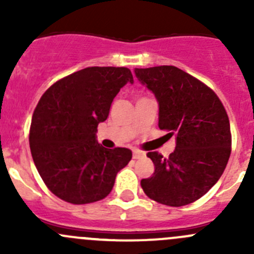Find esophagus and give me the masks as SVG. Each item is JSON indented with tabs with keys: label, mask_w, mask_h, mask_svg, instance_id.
<instances>
[{
	"label": "esophagus",
	"mask_w": 254,
	"mask_h": 254,
	"mask_svg": "<svg viewBox=\"0 0 254 254\" xmlns=\"http://www.w3.org/2000/svg\"><path fill=\"white\" fill-rule=\"evenodd\" d=\"M143 156H145V153L140 152V151H134V152H132V158H135V160H137V158H142Z\"/></svg>",
	"instance_id": "obj_1"
}]
</instances>
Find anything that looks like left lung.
<instances>
[{
  "label": "left lung",
  "mask_w": 254,
  "mask_h": 254,
  "mask_svg": "<svg viewBox=\"0 0 254 254\" xmlns=\"http://www.w3.org/2000/svg\"><path fill=\"white\" fill-rule=\"evenodd\" d=\"M135 76L158 103V127L176 136L168 158L148 152L155 165L142 179L146 195L168 206L198 200L224 173L231 153V130L219 97L206 84L176 66L135 68Z\"/></svg>",
  "instance_id": "1"
}]
</instances>
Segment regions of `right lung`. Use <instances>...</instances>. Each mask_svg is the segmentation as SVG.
Returning <instances> with one entry per match:
<instances>
[{"label":"right lung","mask_w":254,"mask_h":254,"mask_svg":"<svg viewBox=\"0 0 254 254\" xmlns=\"http://www.w3.org/2000/svg\"><path fill=\"white\" fill-rule=\"evenodd\" d=\"M127 82L134 83L129 68L93 66L61 78L40 98L30 124V152L58 198L78 205L106 198L131 160L129 148L103 147L96 135Z\"/></svg>","instance_id":"right-lung-1"}]
</instances>
